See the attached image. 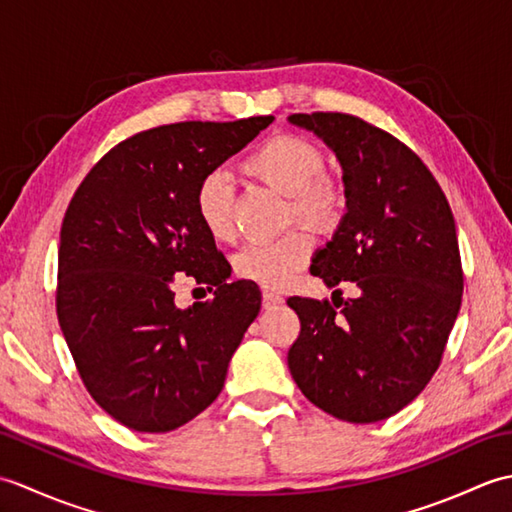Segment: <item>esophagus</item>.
<instances>
[{"instance_id": "34e87169", "label": "esophagus", "mask_w": 512, "mask_h": 512, "mask_svg": "<svg viewBox=\"0 0 512 512\" xmlns=\"http://www.w3.org/2000/svg\"><path fill=\"white\" fill-rule=\"evenodd\" d=\"M262 303H264L266 310H270V308H277L279 303H284V297L277 295V292H273V290H264L262 292Z\"/></svg>"}]
</instances>
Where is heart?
I'll return each mask as SVG.
<instances>
[{
  "instance_id": "obj_1",
  "label": "heart",
  "mask_w": 512,
  "mask_h": 512,
  "mask_svg": "<svg viewBox=\"0 0 512 512\" xmlns=\"http://www.w3.org/2000/svg\"><path fill=\"white\" fill-rule=\"evenodd\" d=\"M323 151L308 138L277 134L264 140L244 162L259 182L288 195V220L306 222L314 231H332L343 220L347 193L343 184L323 171ZM195 213L217 242L235 237V198L220 169L206 171L193 193ZM310 237L295 228L270 242H250L233 259L235 275L264 288H284L308 264Z\"/></svg>"
}]
</instances>
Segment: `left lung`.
Returning <instances> with one entry per match:
<instances>
[{
    "label": "left lung",
    "mask_w": 512,
    "mask_h": 512,
    "mask_svg": "<svg viewBox=\"0 0 512 512\" xmlns=\"http://www.w3.org/2000/svg\"><path fill=\"white\" fill-rule=\"evenodd\" d=\"M343 167L347 213L310 273L356 299L290 297L301 332L288 367L310 402L367 424L394 416L427 387L458 319L464 273L447 195L396 136L341 112L292 114Z\"/></svg>",
    "instance_id": "1"
}]
</instances>
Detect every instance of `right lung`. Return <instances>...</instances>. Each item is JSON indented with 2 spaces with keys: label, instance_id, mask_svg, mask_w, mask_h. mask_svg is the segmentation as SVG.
<instances>
[{
  "label": "right lung",
  "instance_id": "add662e5",
  "mask_svg": "<svg viewBox=\"0 0 512 512\" xmlns=\"http://www.w3.org/2000/svg\"><path fill=\"white\" fill-rule=\"evenodd\" d=\"M275 116L187 121L138 132L96 162L65 211L57 317L85 389L140 433L182 427L220 396L228 361L262 306L233 281L195 213L206 171L244 149ZM214 292L180 311L172 281Z\"/></svg>",
  "mask_w": 512,
  "mask_h": 512
}]
</instances>
